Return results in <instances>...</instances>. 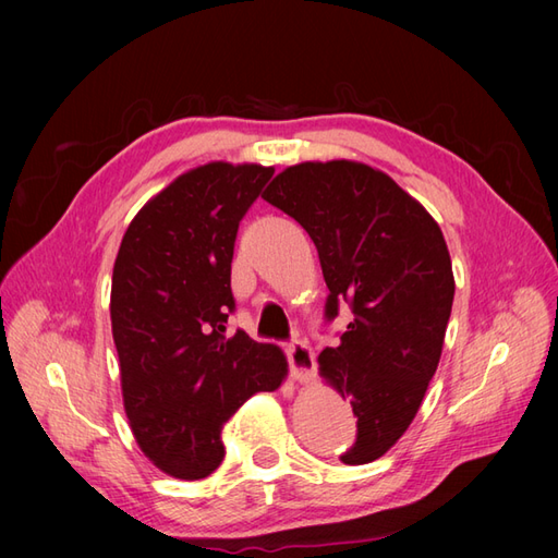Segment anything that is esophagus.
<instances>
[{
	"mask_svg": "<svg viewBox=\"0 0 558 558\" xmlns=\"http://www.w3.org/2000/svg\"><path fill=\"white\" fill-rule=\"evenodd\" d=\"M286 351H289V361H291L295 377L300 381L312 379L316 363H314V351L310 349V344L302 340H291L289 344H286Z\"/></svg>",
	"mask_w": 558,
	"mask_h": 558,
	"instance_id": "esophagus-1",
	"label": "esophagus"
}]
</instances>
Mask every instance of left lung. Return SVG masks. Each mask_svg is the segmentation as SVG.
Listing matches in <instances>:
<instances>
[{"instance_id": "left-lung-1", "label": "left lung", "mask_w": 558, "mask_h": 558, "mask_svg": "<svg viewBox=\"0 0 558 558\" xmlns=\"http://www.w3.org/2000/svg\"><path fill=\"white\" fill-rule=\"evenodd\" d=\"M263 199L316 244L328 324L342 302L351 307V324L340 344L320 351L318 369L359 418L356 442L340 461H375L410 428L440 363L453 302L442 230L391 177L351 160L293 165Z\"/></svg>"}]
</instances>
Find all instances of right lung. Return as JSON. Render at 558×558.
Listing matches in <instances>:
<instances>
[{
  "instance_id": "right-lung-1",
  "label": "right lung",
  "mask_w": 558,
  "mask_h": 558,
  "mask_svg": "<svg viewBox=\"0 0 558 558\" xmlns=\"http://www.w3.org/2000/svg\"><path fill=\"white\" fill-rule=\"evenodd\" d=\"M272 167L209 162L181 174L134 216L111 281V330L123 402L142 451L177 480L221 465V428L286 377V359L244 330L230 263L240 221Z\"/></svg>"
}]
</instances>
